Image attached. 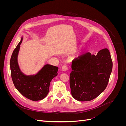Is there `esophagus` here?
<instances>
[{
    "mask_svg": "<svg viewBox=\"0 0 126 126\" xmlns=\"http://www.w3.org/2000/svg\"><path fill=\"white\" fill-rule=\"evenodd\" d=\"M62 68V70L63 71H66L68 70V67L66 65H63Z\"/></svg>",
    "mask_w": 126,
    "mask_h": 126,
    "instance_id": "1",
    "label": "esophagus"
}]
</instances>
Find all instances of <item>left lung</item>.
<instances>
[{"instance_id": "8db88e82", "label": "left lung", "mask_w": 126, "mask_h": 126, "mask_svg": "<svg viewBox=\"0 0 126 126\" xmlns=\"http://www.w3.org/2000/svg\"><path fill=\"white\" fill-rule=\"evenodd\" d=\"M71 68L70 87L72 97L79 101H90L107 86L112 69L110 52L105 48L96 55L87 52L76 58Z\"/></svg>"}]
</instances>
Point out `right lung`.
Wrapping results in <instances>:
<instances>
[{
  "mask_svg": "<svg viewBox=\"0 0 126 126\" xmlns=\"http://www.w3.org/2000/svg\"><path fill=\"white\" fill-rule=\"evenodd\" d=\"M23 37L11 55V76L15 87L22 96L32 101L43 99L48 94L52 79L58 75V67L47 64L35 75H26L20 70L18 56Z\"/></svg>",
  "mask_w": 126,
  "mask_h": 126,
  "instance_id": "add662e5",
  "label": "right lung"
}]
</instances>
